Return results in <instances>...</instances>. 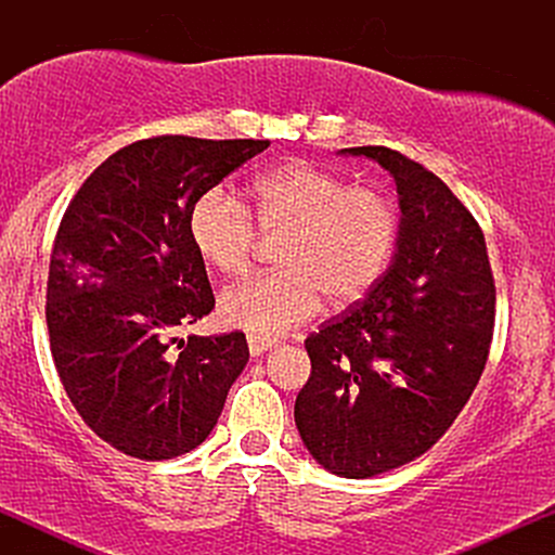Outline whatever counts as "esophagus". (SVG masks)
<instances>
[{
    "label": "esophagus",
    "instance_id": "34e87169",
    "mask_svg": "<svg viewBox=\"0 0 555 555\" xmlns=\"http://www.w3.org/2000/svg\"><path fill=\"white\" fill-rule=\"evenodd\" d=\"M273 339H263V336H247V347H250V354L253 358H260L263 352H269L273 347Z\"/></svg>",
    "mask_w": 555,
    "mask_h": 555
}]
</instances>
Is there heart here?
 <instances>
[{"mask_svg": "<svg viewBox=\"0 0 555 555\" xmlns=\"http://www.w3.org/2000/svg\"><path fill=\"white\" fill-rule=\"evenodd\" d=\"M250 212L263 237H279V271L221 292L219 318L266 339L313 318L321 295L331 305L360 299L397 247V211L384 193L347 188L334 171L308 162H286L256 177ZM251 220L227 190L203 193L188 216L197 258L221 276L245 273L258 245Z\"/></svg>", "mask_w": 555, "mask_h": 555, "instance_id": "b5f03b06", "label": "heart"}]
</instances>
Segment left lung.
Wrapping results in <instances>:
<instances>
[{
  "label": "left lung",
  "mask_w": 555,
  "mask_h": 555,
  "mask_svg": "<svg viewBox=\"0 0 555 555\" xmlns=\"http://www.w3.org/2000/svg\"><path fill=\"white\" fill-rule=\"evenodd\" d=\"M339 154L391 175L397 247L367 297L305 341L313 371L295 423L323 469L362 480L425 454L473 397L495 284L480 227L433 171L384 145Z\"/></svg>",
  "instance_id": "1"
}]
</instances>
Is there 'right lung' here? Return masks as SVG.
I'll return each mask as SVG.
<instances>
[{"label":"right lung","instance_id":"right-lung-1","mask_svg":"<svg viewBox=\"0 0 555 555\" xmlns=\"http://www.w3.org/2000/svg\"><path fill=\"white\" fill-rule=\"evenodd\" d=\"M266 149L269 140H138L106 158L62 216L47 282L54 365L88 428L127 456L162 462L197 449L245 371L240 331L188 341L177 331L214 310L190 208Z\"/></svg>","mask_w":555,"mask_h":555}]
</instances>
